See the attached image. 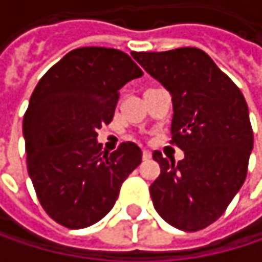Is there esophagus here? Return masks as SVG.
I'll return each instance as SVG.
<instances>
[{
    "mask_svg": "<svg viewBox=\"0 0 262 262\" xmlns=\"http://www.w3.org/2000/svg\"><path fill=\"white\" fill-rule=\"evenodd\" d=\"M142 159H144V161L151 159V151H150V150H142Z\"/></svg>",
    "mask_w": 262,
    "mask_h": 262,
    "instance_id": "34e87169",
    "label": "esophagus"
}]
</instances>
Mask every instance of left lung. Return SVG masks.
<instances>
[{"label":"left lung","instance_id":"1","mask_svg":"<svg viewBox=\"0 0 262 262\" xmlns=\"http://www.w3.org/2000/svg\"><path fill=\"white\" fill-rule=\"evenodd\" d=\"M132 56L170 92L171 142L185 153L176 164L153 151L161 167L150 185L153 206L181 231L205 229L226 211L246 181L253 148L247 103L235 83L199 48Z\"/></svg>","mask_w":262,"mask_h":262}]
</instances>
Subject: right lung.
<instances>
[{"instance_id": "obj_1", "label": "right lung", "mask_w": 262, "mask_h": 262, "mask_svg": "<svg viewBox=\"0 0 262 262\" xmlns=\"http://www.w3.org/2000/svg\"><path fill=\"white\" fill-rule=\"evenodd\" d=\"M141 76L129 54L83 47L34 88L23 123L27 170L42 208L59 225L83 229L100 222L141 164L135 142L109 153L97 141V130L114 118L120 89Z\"/></svg>"}]
</instances>
